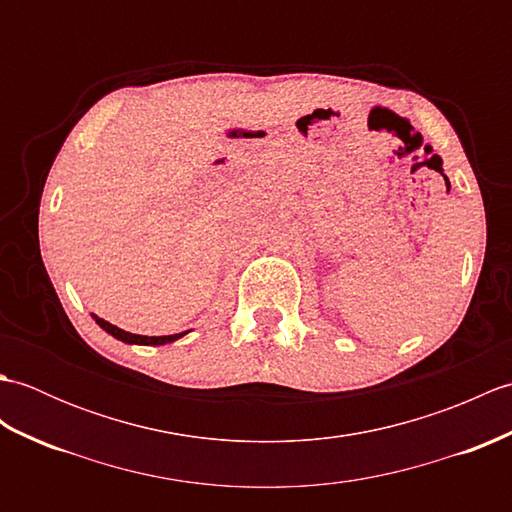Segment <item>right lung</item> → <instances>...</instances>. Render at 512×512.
<instances>
[{
    "instance_id": "add662e5",
    "label": "right lung",
    "mask_w": 512,
    "mask_h": 512,
    "mask_svg": "<svg viewBox=\"0 0 512 512\" xmlns=\"http://www.w3.org/2000/svg\"><path fill=\"white\" fill-rule=\"evenodd\" d=\"M92 319L99 323L107 334H112L114 339L129 343V345H165V343L178 341V339H182L184 334H187V332H180V334H169V336H140V334H132V332H125L121 328H116V325H112L110 321H105V319H99L96 314H92Z\"/></svg>"
}]
</instances>
